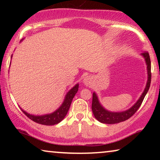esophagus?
<instances>
[{
	"instance_id": "34e87169",
	"label": "esophagus",
	"mask_w": 160,
	"mask_h": 160,
	"mask_svg": "<svg viewBox=\"0 0 160 160\" xmlns=\"http://www.w3.org/2000/svg\"><path fill=\"white\" fill-rule=\"evenodd\" d=\"M83 82H84V84L85 85H87V86L90 85L92 83V78L89 76H85V77H84V78H83Z\"/></svg>"
}]
</instances>
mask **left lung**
Returning a JSON list of instances; mask_svg holds the SVG:
<instances>
[{
	"label": "left lung",
	"mask_w": 160,
	"mask_h": 160,
	"mask_svg": "<svg viewBox=\"0 0 160 160\" xmlns=\"http://www.w3.org/2000/svg\"><path fill=\"white\" fill-rule=\"evenodd\" d=\"M141 55L143 57L145 60V62L146 65V69H147V82L145 87V89L140 96L138 100L135 102V103L130 108L127 109L125 111H111L107 110L102 106L100 103L99 98L97 93L95 92H93L92 95V110L93 114L95 116V119L99 121L100 122L103 124H113L119 123V122H124L125 120L130 118L134 113L138 111V109L140 108L141 105L143 102V100L145 98L146 94H147L148 89L150 87L151 84V78H152V73H151V60L149 58V54L147 52H142Z\"/></svg>",
	"instance_id": "1"
}]
</instances>
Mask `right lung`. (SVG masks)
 <instances>
[{
    "instance_id": "right-lung-1",
    "label": "right lung",
    "mask_w": 160,
    "mask_h": 160,
    "mask_svg": "<svg viewBox=\"0 0 160 160\" xmlns=\"http://www.w3.org/2000/svg\"><path fill=\"white\" fill-rule=\"evenodd\" d=\"M11 58H12V55ZM78 89V83L76 84L75 86L72 87V88L66 93L64 100H63V102H62V104L60 105V106L59 107L58 109H56L55 111H53V112L50 113H47V114L43 115H34L28 113L27 111L23 110L21 107L20 109L22 111V112L29 118V119L32 120V121L35 122H36V123L43 124V125H54V124L60 123V122L65 117L68 111L69 110L70 106H71L73 98H74L76 94L77 93Z\"/></svg>"
}]
</instances>
